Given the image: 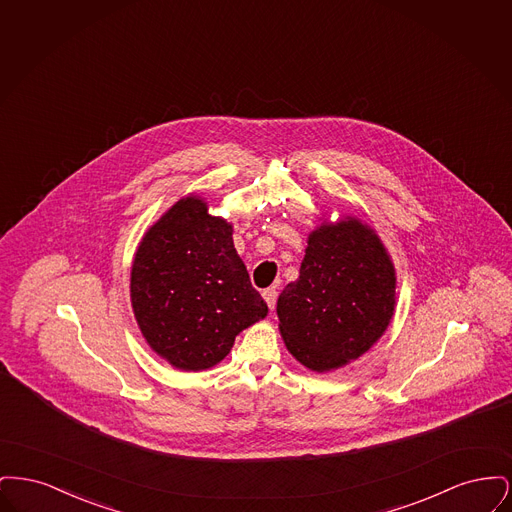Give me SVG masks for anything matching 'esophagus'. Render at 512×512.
Here are the masks:
<instances>
[{"mask_svg": "<svg viewBox=\"0 0 512 512\" xmlns=\"http://www.w3.org/2000/svg\"><path fill=\"white\" fill-rule=\"evenodd\" d=\"M276 297H278L276 288H267V290L263 292V299L267 301L268 309H274V305H276Z\"/></svg>", "mask_w": 512, "mask_h": 512, "instance_id": "34e87169", "label": "esophagus"}]
</instances>
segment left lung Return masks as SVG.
Instances as JSON below:
<instances>
[{
	"label": "left lung",
	"mask_w": 512,
	"mask_h": 512,
	"mask_svg": "<svg viewBox=\"0 0 512 512\" xmlns=\"http://www.w3.org/2000/svg\"><path fill=\"white\" fill-rule=\"evenodd\" d=\"M395 288L393 261L372 226L324 220L309 234L299 278L278 297L282 340L318 374L357 361L388 330Z\"/></svg>",
	"instance_id": "1"
}]
</instances>
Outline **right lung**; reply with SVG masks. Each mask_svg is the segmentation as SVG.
<instances>
[{"label":"right lung","instance_id":"add662e5","mask_svg":"<svg viewBox=\"0 0 512 512\" xmlns=\"http://www.w3.org/2000/svg\"><path fill=\"white\" fill-rule=\"evenodd\" d=\"M232 232L203 197L190 194L147 228L134 253V318L147 345L178 370L219 365L236 336L268 315Z\"/></svg>","mask_w":512,"mask_h":512}]
</instances>
